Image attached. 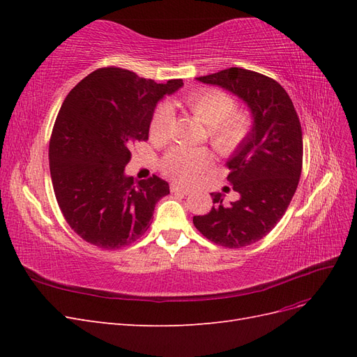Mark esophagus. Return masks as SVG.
Listing matches in <instances>:
<instances>
[{
  "label": "esophagus",
  "mask_w": 357,
  "mask_h": 357,
  "mask_svg": "<svg viewBox=\"0 0 357 357\" xmlns=\"http://www.w3.org/2000/svg\"><path fill=\"white\" fill-rule=\"evenodd\" d=\"M171 192H180V193H185V195H188V193L190 192L188 188L185 186H178V185H171Z\"/></svg>",
  "instance_id": "obj_1"
}]
</instances>
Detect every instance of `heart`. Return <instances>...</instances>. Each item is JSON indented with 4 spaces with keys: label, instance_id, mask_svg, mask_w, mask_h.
Masks as SVG:
<instances>
[{
    "label": "heart",
    "instance_id": "1",
    "mask_svg": "<svg viewBox=\"0 0 357 357\" xmlns=\"http://www.w3.org/2000/svg\"><path fill=\"white\" fill-rule=\"evenodd\" d=\"M186 105L199 121L210 128V139L213 146L222 153H229L241 144L250 129V117L241 110H234L235 102L228 93L215 89H204L193 92L185 98ZM174 121L171 105L164 102L156 107L150 132L158 139H165ZM211 156L205 149H193L185 146L172 147L162 160L165 174L178 181H190L198 172L208 167Z\"/></svg>",
    "mask_w": 357,
    "mask_h": 357
}]
</instances>
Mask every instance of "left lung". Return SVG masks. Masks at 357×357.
I'll list each match as a JSON object with an SVG mask.
<instances>
[{"label":"left lung","instance_id":"1","mask_svg":"<svg viewBox=\"0 0 357 357\" xmlns=\"http://www.w3.org/2000/svg\"><path fill=\"white\" fill-rule=\"evenodd\" d=\"M197 80L238 96L253 122L228 159V180L240 199L225 205L223 193H210L211 211L193 215V225L215 244L250 245L273 231L296 192L302 169L299 117L282 84L264 74L232 67Z\"/></svg>","mask_w":357,"mask_h":357}]
</instances>
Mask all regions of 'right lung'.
<instances>
[{
    "label": "right lung",
    "instance_id": "obj_1",
    "mask_svg": "<svg viewBox=\"0 0 357 357\" xmlns=\"http://www.w3.org/2000/svg\"><path fill=\"white\" fill-rule=\"evenodd\" d=\"M183 86L123 68H100L63 100L49 144L52 185L67 223L84 241L114 250L137 241L156 202L169 193L158 176L125 174L137 142L149 138L156 104Z\"/></svg>",
    "mask_w": 357,
    "mask_h": 357
}]
</instances>
